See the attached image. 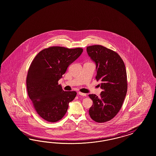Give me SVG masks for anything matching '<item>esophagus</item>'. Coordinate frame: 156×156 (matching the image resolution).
Masks as SVG:
<instances>
[{"label":"esophagus","mask_w":156,"mask_h":156,"mask_svg":"<svg viewBox=\"0 0 156 156\" xmlns=\"http://www.w3.org/2000/svg\"><path fill=\"white\" fill-rule=\"evenodd\" d=\"M78 94L80 95H82V96H84V97H86V94H85V93H81V92H78Z\"/></svg>","instance_id":"1"}]
</instances>
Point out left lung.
Here are the masks:
<instances>
[{
  "label": "left lung",
  "instance_id": "obj_1",
  "mask_svg": "<svg viewBox=\"0 0 156 156\" xmlns=\"http://www.w3.org/2000/svg\"><path fill=\"white\" fill-rule=\"evenodd\" d=\"M87 52L95 62L97 81L102 89L100 96L89 94L93 104L89 113L96 122L111 120L122 108L128 90L125 63L118 53L101 45L87 46Z\"/></svg>",
  "mask_w": 156,
  "mask_h": 156
}]
</instances>
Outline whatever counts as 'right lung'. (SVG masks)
<instances>
[{
    "mask_svg": "<svg viewBox=\"0 0 156 156\" xmlns=\"http://www.w3.org/2000/svg\"><path fill=\"white\" fill-rule=\"evenodd\" d=\"M82 52L80 47L51 46L39 52L31 62L26 79L27 93L34 108L43 119L50 122L61 120L69 102L75 98L76 91H64L58 80Z\"/></svg>",
    "mask_w": 156,
    "mask_h": 156,
    "instance_id": "right-lung-1",
    "label": "right lung"
}]
</instances>
